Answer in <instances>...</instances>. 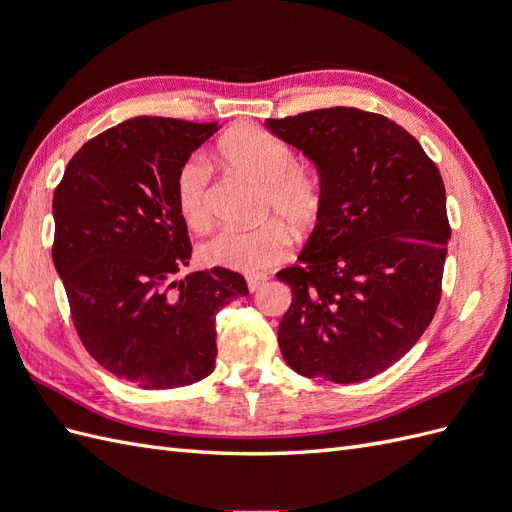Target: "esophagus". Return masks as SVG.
Listing matches in <instances>:
<instances>
[{
  "mask_svg": "<svg viewBox=\"0 0 512 512\" xmlns=\"http://www.w3.org/2000/svg\"><path fill=\"white\" fill-rule=\"evenodd\" d=\"M267 280V275H247V288H250V292H256L267 284Z\"/></svg>",
  "mask_w": 512,
  "mask_h": 512,
  "instance_id": "34e87169",
  "label": "esophagus"
}]
</instances>
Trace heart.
<instances>
[{
	"instance_id": "1",
	"label": "heart",
	"mask_w": 512,
	"mask_h": 512,
	"mask_svg": "<svg viewBox=\"0 0 512 512\" xmlns=\"http://www.w3.org/2000/svg\"><path fill=\"white\" fill-rule=\"evenodd\" d=\"M220 156L243 175L262 183L260 215L269 218L254 228H222L200 247L209 267L239 273H260L284 260L290 250L289 224L294 230L312 226L322 211V183L312 168L282 138L256 126L232 130L220 143ZM211 166L203 153L185 158L175 175L177 207L194 230L211 224Z\"/></svg>"
}]
</instances>
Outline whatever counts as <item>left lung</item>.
<instances>
[{"instance_id": "1", "label": "left lung", "mask_w": 512, "mask_h": 512, "mask_svg": "<svg viewBox=\"0 0 512 512\" xmlns=\"http://www.w3.org/2000/svg\"><path fill=\"white\" fill-rule=\"evenodd\" d=\"M267 128L322 183L301 265L277 273L292 292L277 331L284 359L307 378H374L421 339L440 303L451 239L440 170L410 132L361 108H316Z\"/></svg>"}]
</instances>
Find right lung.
Wrapping results in <instances>:
<instances>
[{
    "label": "right lung",
    "mask_w": 512,
    "mask_h": 512,
    "mask_svg": "<svg viewBox=\"0 0 512 512\" xmlns=\"http://www.w3.org/2000/svg\"><path fill=\"white\" fill-rule=\"evenodd\" d=\"M218 121L134 117L74 153L53 196V262L85 350L141 389L207 378L215 316L250 294L243 275L213 267L177 280L192 243L175 198L181 162Z\"/></svg>",
    "instance_id": "right-lung-1"
}]
</instances>
